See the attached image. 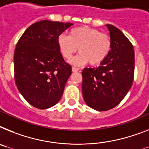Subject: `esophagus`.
<instances>
[{"instance_id":"1","label":"esophagus","mask_w":149,"mask_h":149,"mask_svg":"<svg viewBox=\"0 0 149 149\" xmlns=\"http://www.w3.org/2000/svg\"><path fill=\"white\" fill-rule=\"evenodd\" d=\"M79 70V68H77V67H72V71L73 72H78V71Z\"/></svg>"}]
</instances>
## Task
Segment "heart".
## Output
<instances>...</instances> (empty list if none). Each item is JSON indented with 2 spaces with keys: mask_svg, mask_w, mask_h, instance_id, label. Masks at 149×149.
<instances>
[{
  "mask_svg": "<svg viewBox=\"0 0 149 149\" xmlns=\"http://www.w3.org/2000/svg\"><path fill=\"white\" fill-rule=\"evenodd\" d=\"M57 45L61 55L67 61H70L78 50L80 54L72 60V63L75 65L88 62L92 66L100 64L106 59L111 48L108 35L87 26L72 29L68 36L60 35Z\"/></svg>",
  "mask_w": 149,
  "mask_h": 149,
  "instance_id": "b5f03b06",
  "label": "heart"
}]
</instances>
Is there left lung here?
I'll return each mask as SVG.
<instances>
[{
    "label": "left lung",
    "instance_id": "obj_1",
    "mask_svg": "<svg viewBox=\"0 0 149 149\" xmlns=\"http://www.w3.org/2000/svg\"><path fill=\"white\" fill-rule=\"evenodd\" d=\"M110 32L111 48L106 59L96 68H84L82 95L87 105L105 111L118 105L133 82V46L119 29L106 25Z\"/></svg>",
    "mask_w": 149,
    "mask_h": 149
}]
</instances>
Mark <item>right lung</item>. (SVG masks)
I'll return each instance as SVG.
<instances>
[{
	"label": "right lung",
	"instance_id": "1",
	"mask_svg": "<svg viewBox=\"0 0 149 149\" xmlns=\"http://www.w3.org/2000/svg\"><path fill=\"white\" fill-rule=\"evenodd\" d=\"M72 23L42 20L30 26L14 51V79L29 104L38 109L55 105L72 73L60 52L57 38Z\"/></svg>",
	"mask_w": 149,
	"mask_h": 149
}]
</instances>
